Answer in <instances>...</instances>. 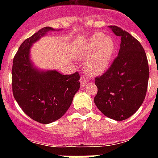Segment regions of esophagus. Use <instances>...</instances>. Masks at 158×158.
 Instances as JSON below:
<instances>
[{"instance_id": "esophagus-1", "label": "esophagus", "mask_w": 158, "mask_h": 158, "mask_svg": "<svg viewBox=\"0 0 158 158\" xmlns=\"http://www.w3.org/2000/svg\"><path fill=\"white\" fill-rule=\"evenodd\" d=\"M87 83H88V80H87L86 78L84 76H82L80 78V84H81V86H84L85 84H87Z\"/></svg>"}]
</instances>
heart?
<instances>
[{
    "label": "heart",
    "mask_w": 158,
    "mask_h": 158,
    "mask_svg": "<svg viewBox=\"0 0 158 158\" xmlns=\"http://www.w3.org/2000/svg\"><path fill=\"white\" fill-rule=\"evenodd\" d=\"M79 52L82 58L88 57L84 62L85 72L96 76L103 74L110 66L115 52V43L109 36L95 33L82 43Z\"/></svg>",
    "instance_id": "obj_1"
}]
</instances>
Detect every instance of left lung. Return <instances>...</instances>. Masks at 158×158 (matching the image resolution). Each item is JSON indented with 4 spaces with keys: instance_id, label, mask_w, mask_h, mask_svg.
I'll use <instances>...</instances> for the list:
<instances>
[{
    "instance_id": "obj_1",
    "label": "left lung",
    "mask_w": 158,
    "mask_h": 158,
    "mask_svg": "<svg viewBox=\"0 0 158 158\" xmlns=\"http://www.w3.org/2000/svg\"><path fill=\"white\" fill-rule=\"evenodd\" d=\"M109 28L120 37V48L110 68L95 78L94 103L106 116L120 121L134 115L143 104L149 68L144 49L136 38L117 26Z\"/></svg>"
}]
</instances>
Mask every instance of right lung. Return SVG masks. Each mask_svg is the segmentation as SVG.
<instances>
[{"instance_id": "1", "label": "right lung", "mask_w": 158, "mask_h": 158, "mask_svg": "<svg viewBox=\"0 0 158 158\" xmlns=\"http://www.w3.org/2000/svg\"><path fill=\"white\" fill-rule=\"evenodd\" d=\"M53 30L45 27L24 40L14 57L12 66L14 98L26 115L42 124L62 117L80 88L78 72L61 74L56 70H39L31 61L32 45Z\"/></svg>"}]
</instances>
